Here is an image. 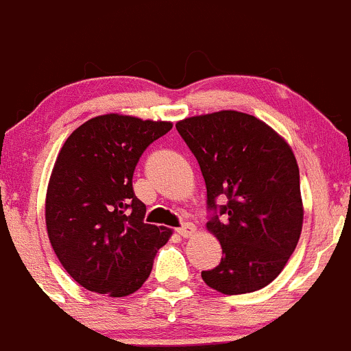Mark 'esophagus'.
I'll use <instances>...</instances> for the list:
<instances>
[{"instance_id":"esophagus-1","label":"esophagus","mask_w":351,"mask_h":351,"mask_svg":"<svg viewBox=\"0 0 351 351\" xmlns=\"http://www.w3.org/2000/svg\"><path fill=\"white\" fill-rule=\"evenodd\" d=\"M178 233L181 234V237H184V239H191V237H195V233H197V226L191 223H184L179 228Z\"/></svg>"}]
</instances>
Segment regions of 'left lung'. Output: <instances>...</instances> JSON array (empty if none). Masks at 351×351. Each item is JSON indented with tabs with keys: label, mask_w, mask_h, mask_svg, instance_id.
I'll return each instance as SVG.
<instances>
[{
	"label": "left lung",
	"mask_w": 351,
	"mask_h": 351,
	"mask_svg": "<svg viewBox=\"0 0 351 351\" xmlns=\"http://www.w3.org/2000/svg\"><path fill=\"white\" fill-rule=\"evenodd\" d=\"M176 128L200 165L208 208L219 210L207 230L224 256L202 278L228 295L266 287L287 265L303 230L292 147L265 121L233 109L184 118ZM217 197L227 204L217 208Z\"/></svg>",
	"instance_id": "obj_1"
}]
</instances>
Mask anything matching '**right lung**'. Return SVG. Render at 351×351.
I'll list each match as a JSON object with an SVG mask.
<instances>
[{
  "label": "right lung",
  "instance_id": "add662e5",
  "mask_svg": "<svg viewBox=\"0 0 351 351\" xmlns=\"http://www.w3.org/2000/svg\"><path fill=\"white\" fill-rule=\"evenodd\" d=\"M170 121L109 112L80 125L51 169L45 200L48 239L86 291L125 298L143 287L172 230L144 223L132 188L134 169Z\"/></svg>",
  "mask_w": 351,
  "mask_h": 351
}]
</instances>
